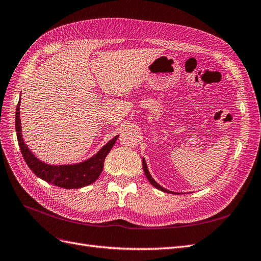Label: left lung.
I'll return each mask as SVG.
<instances>
[{
	"label": "left lung",
	"instance_id": "8db88e82",
	"mask_svg": "<svg viewBox=\"0 0 261 261\" xmlns=\"http://www.w3.org/2000/svg\"><path fill=\"white\" fill-rule=\"evenodd\" d=\"M143 170H144V174H145V176H146V178L148 179V181L151 182V185L152 186H154L155 188H158V189H160V190H162V191H164V192H167V193H175L176 195V192H173V191H169V190H167V189H165V188H163L161 185H159L158 182H156L153 178H152V176L150 175V173H148V169H147V166H146V163H145V160L143 159Z\"/></svg>",
	"mask_w": 261,
	"mask_h": 261
}]
</instances>
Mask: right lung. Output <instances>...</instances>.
Masks as SVG:
<instances>
[{"mask_svg":"<svg viewBox=\"0 0 261 261\" xmlns=\"http://www.w3.org/2000/svg\"><path fill=\"white\" fill-rule=\"evenodd\" d=\"M19 101L16 107V115H15V129H16L20 152L23 154V158L28 167L33 170L35 175L41 178L44 181L54 184L55 186H58V187L65 189H79L96 181V179H97L100 173L102 172L103 162H105L106 156L110 152L111 147L114 146L119 136L115 137L113 140H110L97 154L83 163L74 164V165L60 166L48 165V164L39 161L28 150V146L25 144L23 137H21Z\"/></svg>","mask_w":261,"mask_h":261,"instance_id":"1","label":"right lung"}]
</instances>
